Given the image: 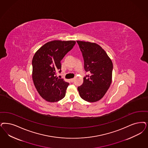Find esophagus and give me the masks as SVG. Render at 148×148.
I'll use <instances>...</instances> for the list:
<instances>
[{"label":"esophagus","instance_id":"esophagus-1","mask_svg":"<svg viewBox=\"0 0 148 148\" xmlns=\"http://www.w3.org/2000/svg\"><path fill=\"white\" fill-rule=\"evenodd\" d=\"M74 78H73V79H70V81H71V82H74Z\"/></svg>","mask_w":148,"mask_h":148}]
</instances>
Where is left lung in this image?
<instances>
[{"mask_svg":"<svg viewBox=\"0 0 148 148\" xmlns=\"http://www.w3.org/2000/svg\"><path fill=\"white\" fill-rule=\"evenodd\" d=\"M84 61V69L88 73L77 87L82 98L87 102L100 100L109 89L112 80V60L96 43L77 41Z\"/></svg>","mask_w":148,"mask_h":148,"instance_id":"obj_1","label":"left lung"}]
</instances>
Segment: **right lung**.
<instances>
[{"label": "right lung", "mask_w": 148, "mask_h": 148, "mask_svg": "<svg viewBox=\"0 0 148 148\" xmlns=\"http://www.w3.org/2000/svg\"><path fill=\"white\" fill-rule=\"evenodd\" d=\"M75 43L72 40L50 41L41 46L33 57V82L39 94L46 101L58 102L65 96L69 84L56 77V72H61V61Z\"/></svg>", "instance_id": "add662e5"}]
</instances>
